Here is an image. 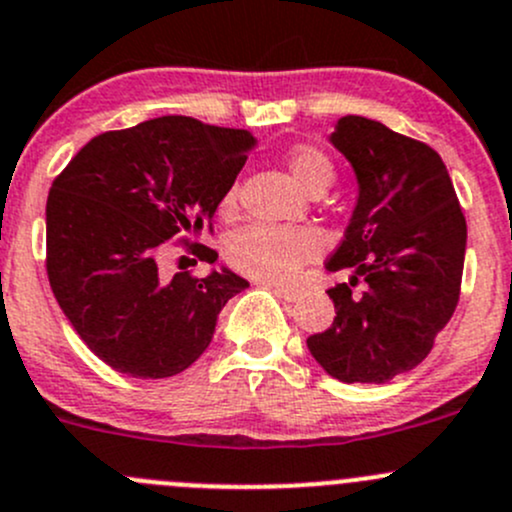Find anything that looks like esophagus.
I'll list each match as a JSON object with an SVG mask.
<instances>
[{
	"instance_id": "esophagus-1",
	"label": "esophagus",
	"mask_w": 512,
	"mask_h": 512,
	"mask_svg": "<svg viewBox=\"0 0 512 512\" xmlns=\"http://www.w3.org/2000/svg\"><path fill=\"white\" fill-rule=\"evenodd\" d=\"M270 287H272V292L277 294V297L287 299V302H297V299L302 297V292H299V289H294V287H280V285H270Z\"/></svg>"
}]
</instances>
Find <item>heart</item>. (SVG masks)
Wrapping results in <instances>:
<instances>
[{"label":"heart","instance_id":"heart-1","mask_svg":"<svg viewBox=\"0 0 512 512\" xmlns=\"http://www.w3.org/2000/svg\"><path fill=\"white\" fill-rule=\"evenodd\" d=\"M287 170L294 183L307 193L317 188H329L334 168L327 156L314 148H297L287 158ZM232 205V193L225 198V208ZM322 242L312 230H292L277 225H247L230 235L225 245V257L237 272L252 280L287 285L297 277L299 267L319 255Z\"/></svg>","mask_w":512,"mask_h":512}]
</instances>
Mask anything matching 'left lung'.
Segmentation results:
<instances>
[{
	"mask_svg": "<svg viewBox=\"0 0 512 512\" xmlns=\"http://www.w3.org/2000/svg\"><path fill=\"white\" fill-rule=\"evenodd\" d=\"M329 143L347 158L356 203L329 272L352 267L367 292L329 289L332 327L307 339L314 359L344 384H389L416 369L456 312L466 218L441 156L364 116H342Z\"/></svg>",
	"mask_w": 512,
	"mask_h": 512,
	"instance_id": "left-lung-1",
	"label": "left lung"
}]
</instances>
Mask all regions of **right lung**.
Returning a JSON list of instances; mask_svg holds the SVG:
<instances>
[{"instance_id":"obj_1","label":"right lung","mask_w":512,"mask_h":512,"mask_svg":"<svg viewBox=\"0 0 512 512\" xmlns=\"http://www.w3.org/2000/svg\"><path fill=\"white\" fill-rule=\"evenodd\" d=\"M257 138L163 116L91 138L46 200V272L61 312L111 369L165 379L213 342L227 299L250 287L227 267L195 280L158 270L168 240L198 237ZM205 262L218 252L198 247Z\"/></svg>"}]
</instances>
